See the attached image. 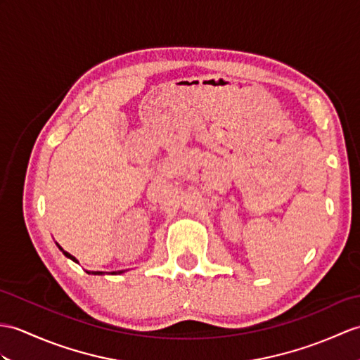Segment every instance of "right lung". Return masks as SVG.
I'll list each match as a JSON object with an SVG mask.
<instances>
[{
	"label": "right lung",
	"instance_id": "1",
	"mask_svg": "<svg viewBox=\"0 0 360 360\" xmlns=\"http://www.w3.org/2000/svg\"><path fill=\"white\" fill-rule=\"evenodd\" d=\"M61 250H63V248H61ZM63 253H64V255H65L67 257H70V259H72V261H75V262H78V261H77V259H75V257H73V256H72L70 253H67V252H63ZM118 273H122V271H113V274H118ZM91 274H101V271H94V273H91Z\"/></svg>",
	"mask_w": 360,
	"mask_h": 360
}]
</instances>
